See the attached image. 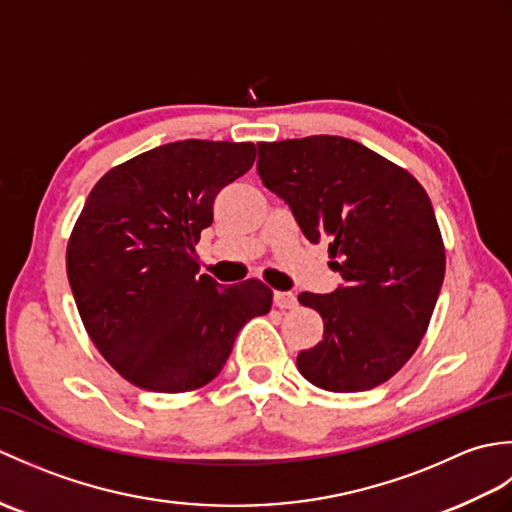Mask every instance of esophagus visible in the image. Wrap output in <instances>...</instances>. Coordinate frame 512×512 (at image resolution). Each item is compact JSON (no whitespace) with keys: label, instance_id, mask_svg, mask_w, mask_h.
I'll use <instances>...</instances> for the list:
<instances>
[{"label":"esophagus","instance_id":"esophagus-1","mask_svg":"<svg viewBox=\"0 0 512 512\" xmlns=\"http://www.w3.org/2000/svg\"><path fill=\"white\" fill-rule=\"evenodd\" d=\"M273 297H275V306H277L279 310H292V308H297V297L292 295V292L277 290Z\"/></svg>","mask_w":512,"mask_h":512}]
</instances>
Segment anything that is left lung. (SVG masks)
I'll return each instance as SVG.
<instances>
[{
	"mask_svg": "<svg viewBox=\"0 0 512 512\" xmlns=\"http://www.w3.org/2000/svg\"><path fill=\"white\" fill-rule=\"evenodd\" d=\"M257 171L312 244L328 239L343 284L301 292L323 339L297 356L325 391H367L418 350L444 279V244L427 191L409 171L343 136L257 143Z\"/></svg>",
	"mask_w": 512,
	"mask_h": 512,
	"instance_id": "1",
	"label": "left lung"
}]
</instances>
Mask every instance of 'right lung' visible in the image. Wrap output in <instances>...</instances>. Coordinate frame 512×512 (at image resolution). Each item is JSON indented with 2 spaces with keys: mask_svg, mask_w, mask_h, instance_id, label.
I'll return each mask as SVG.
<instances>
[{
  "mask_svg": "<svg viewBox=\"0 0 512 512\" xmlns=\"http://www.w3.org/2000/svg\"><path fill=\"white\" fill-rule=\"evenodd\" d=\"M255 156L253 143L178 140L110 169L85 200L65 255L70 288L96 350L132 385L204 387L237 332L273 306L259 279L198 275L195 255L215 195Z\"/></svg>",
  "mask_w": 512,
  "mask_h": 512,
  "instance_id": "add662e5",
  "label": "right lung"
}]
</instances>
